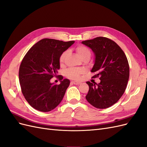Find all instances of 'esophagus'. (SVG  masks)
Here are the masks:
<instances>
[{
    "label": "esophagus",
    "instance_id": "34e87169",
    "mask_svg": "<svg viewBox=\"0 0 147 147\" xmlns=\"http://www.w3.org/2000/svg\"><path fill=\"white\" fill-rule=\"evenodd\" d=\"M71 83H72L73 84H76V85H78V84H80L81 83L79 82H77V81H74V82H72Z\"/></svg>",
    "mask_w": 147,
    "mask_h": 147
}]
</instances>
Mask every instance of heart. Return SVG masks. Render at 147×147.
<instances>
[{"label": "heart", "mask_w": 147, "mask_h": 147, "mask_svg": "<svg viewBox=\"0 0 147 147\" xmlns=\"http://www.w3.org/2000/svg\"><path fill=\"white\" fill-rule=\"evenodd\" d=\"M75 50L80 57L82 59H90L91 56V52L87 47L83 45H78L75 48ZM68 55V51H65L59 57V63L61 64H63L66 57ZM83 73V70L81 69H69L65 72V75L67 77L73 80H78L82 74Z\"/></svg>", "instance_id": "heart-1"}]
</instances>
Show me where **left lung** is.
Returning <instances> with one entry per match:
<instances>
[{
    "label": "left lung",
    "instance_id": "8db88e82",
    "mask_svg": "<svg viewBox=\"0 0 147 147\" xmlns=\"http://www.w3.org/2000/svg\"><path fill=\"white\" fill-rule=\"evenodd\" d=\"M95 56L91 72L99 77V84L87 82L89 91L87 101L97 109L110 107L121 98L125 91L129 77V66L124 51L114 41L99 37L83 41Z\"/></svg>",
    "mask_w": 147,
    "mask_h": 147
}]
</instances>
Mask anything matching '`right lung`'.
<instances>
[{
    "instance_id": "add662e5",
    "label": "right lung",
    "mask_w": 147,
    "mask_h": 147,
    "mask_svg": "<svg viewBox=\"0 0 147 147\" xmlns=\"http://www.w3.org/2000/svg\"><path fill=\"white\" fill-rule=\"evenodd\" d=\"M75 41L43 38L31 47L22 61L19 80L22 93L31 107L43 112L55 109L63 100L70 84L60 78V84L50 82L60 69L59 57Z\"/></svg>"
}]
</instances>
